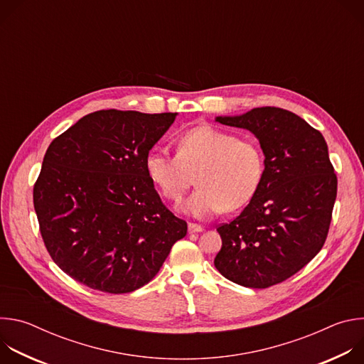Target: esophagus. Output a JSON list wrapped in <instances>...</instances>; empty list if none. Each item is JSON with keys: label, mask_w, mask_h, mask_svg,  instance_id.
Segmentation results:
<instances>
[{"label": "esophagus", "mask_w": 364, "mask_h": 364, "mask_svg": "<svg viewBox=\"0 0 364 364\" xmlns=\"http://www.w3.org/2000/svg\"><path fill=\"white\" fill-rule=\"evenodd\" d=\"M204 228H201L200 225H196V223H188V233H200L203 232Z\"/></svg>", "instance_id": "esophagus-1"}]
</instances>
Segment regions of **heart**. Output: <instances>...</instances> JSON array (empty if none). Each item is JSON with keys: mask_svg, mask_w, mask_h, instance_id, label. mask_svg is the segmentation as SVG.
<instances>
[{"mask_svg": "<svg viewBox=\"0 0 364 364\" xmlns=\"http://www.w3.org/2000/svg\"><path fill=\"white\" fill-rule=\"evenodd\" d=\"M264 152L256 141L210 125L196 127L177 139V154L154 149L145 170L163 196L178 203L196 173L197 190L183 210L194 218H210L220 210L239 209L256 194L264 177Z\"/></svg>", "mask_w": 364, "mask_h": 364, "instance_id": "1", "label": "heart"}]
</instances>
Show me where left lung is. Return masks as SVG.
I'll return each instance as SVG.
<instances>
[{
    "instance_id": "1",
    "label": "left lung",
    "mask_w": 364,
    "mask_h": 364,
    "mask_svg": "<svg viewBox=\"0 0 364 364\" xmlns=\"http://www.w3.org/2000/svg\"><path fill=\"white\" fill-rule=\"evenodd\" d=\"M218 122L250 131L265 155L262 183L243 212L220 225L215 267L247 288L277 285L323 247L337 197V176L320 131L298 115L264 107Z\"/></svg>"
}]
</instances>
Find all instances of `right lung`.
I'll return each mask as SVG.
<instances>
[{
  "label": "right lung",
  "mask_w": 364,
  "mask_h": 364,
  "mask_svg": "<svg viewBox=\"0 0 364 364\" xmlns=\"http://www.w3.org/2000/svg\"><path fill=\"white\" fill-rule=\"evenodd\" d=\"M177 114L96 111L48 145L34 210L55 264L102 292L127 294L159 274L187 223L146 174L149 149Z\"/></svg>",
  "instance_id": "right-lung-1"
}]
</instances>
